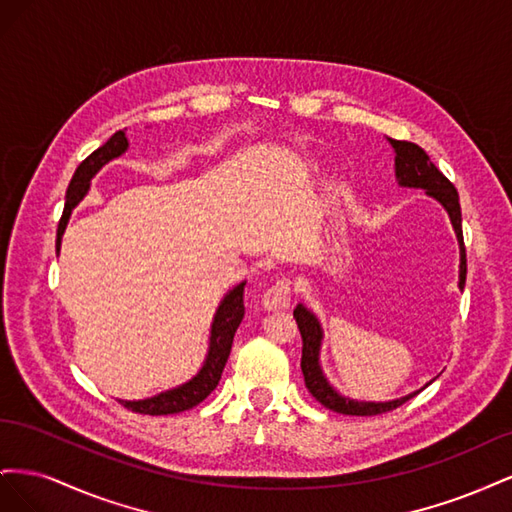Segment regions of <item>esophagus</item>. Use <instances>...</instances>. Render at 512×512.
Returning a JSON list of instances; mask_svg holds the SVG:
<instances>
[{
	"label": "esophagus",
	"mask_w": 512,
	"mask_h": 512,
	"mask_svg": "<svg viewBox=\"0 0 512 512\" xmlns=\"http://www.w3.org/2000/svg\"><path fill=\"white\" fill-rule=\"evenodd\" d=\"M290 290L292 284L288 280H277L265 294H262V307L269 309V312L286 309L290 305Z\"/></svg>",
	"instance_id": "esophagus-1"
}]
</instances>
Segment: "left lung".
Masks as SVG:
<instances>
[{
	"instance_id": "1",
	"label": "left lung",
	"mask_w": 512,
	"mask_h": 512,
	"mask_svg": "<svg viewBox=\"0 0 512 512\" xmlns=\"http://www.w3.org/2000/svg\"><path fill=\"white\" fill-rule=\"evenodd\" d=\"M389 143L395 151V179L401 188L423 190L427 196L438 200V203L444 207V211L448 213V218H451L453 230L457 235V243H459V290H463V286H466V247H463L461 207H459V194L455 190V185L440 173L436 164L429 160L427 153L418 145L408 143V141H395V138H389ZM294 320H297L301 337H303L301 369H303L305 386L324 408H329L333 412L352 414V416H374V414L389 412V410L399 408L401 404H406L408 399H412L416 393L427 389V386L436 380L433 378L423 386V389L408 393L399 399H391V401L350 399V397L339 393L322 371L320 348H322L324 331H322V324H320L318 316L312 312V309L299 303L297 307H294Z\"/></svg>"
}]
</instances>
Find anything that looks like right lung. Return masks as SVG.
<instances>
[{
	"label": "right lung",
	"instance_id": "1",
	"mask_svg": "<svg viewBox=\"0 0 512 512\" xmlns=\"http://www.w3.org/2000/svg\"><path fill=\"white\" fill-rule=\"evenodd\" d=\"M130 143L126 138V132L119 130L115 132L108 141L98 147L89 158H85L68 185L66 192V207H64V215L59 220V228H57V254L61 250V237H64L66 226L70 222V215L74 211V207L81 203V200L87 196L89 188H91V179L98 175V170L108 164L111 160L123 156L128 151ZM243 288L245 282H239L237 286H232L224 299L220 301L218 309L213 314V322H211V331H209V348L205 354V361L200 365V369L196 371V376H192L190 380H185L179 386H173V389L162 391L153 397H145V399H119L123 406L132 412L138 414H151V416H160V414H177L183 410H190L194 406H198L215 386H218L224 365L228 361V354L232 348V339H235V333L239 329V324L243 320L245 314V305H243Z\"/></svg>",
	"mask_w": 512,
	"mask_h": 512
}]
</instances>
